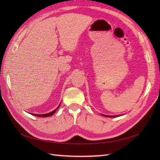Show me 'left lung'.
<instances>
[{"mask_svg": "<svg viewBox=\"0 0 160 160\" xmlns=\"http://www.w3.org/2000/svg\"><path fill=\"white\" fill-rule=\"evenodd\" d=\"M105 117H113V118H115V117H117V116L115 115V116H109V115H105Z\"/></svg>", "mask_w": 160, "mask_h": 160, "instance_id": "8db88e82", "label": "left lung"}]
</instances>
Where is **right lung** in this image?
<instances>
[{"label": "right lung", "instance_id": "1", "mask_svg": "<svg viewBox=\"0 0 160 160\" xmlns=\"http://www.w3.org/2000/svg\"><path fill=\"white\" fill-rule=\"evenodd\" d=\"M59 106H60V104H59V107L57 108V109L59 108ZM55 111H56V109H55L54 111H52V112H50V113H47V114H42V115H38V114H33V113H31L32 115H35V116H37V117H49V116H51L52 115H53V113H54L55 112Z\"/></svg>", "mask_w": 160, "mask_h": 160}]
</instances>
